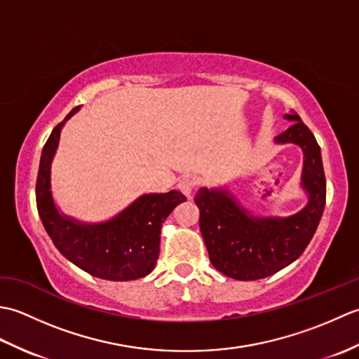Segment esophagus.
Listing matches in <instances>:
<instances>
[{
    "mask_svg": "<svg viewBox=\"0 0 359 359\" xmlns=\"http://www.w3.org/2000/svg\"><path fill=\"white\" fill-rule=\"evenodd\" d=\"M194 187H196V182H194V179H191V177H182V179L179 180V184H177V188H179L180 191L184 193L185 196H188V197L193 196Z\"/></svg>",
    "mask_w": 359,
    "mask_h": 359,
    "instance_id": "1",
    "label": "esophagus"
}]
</instances>
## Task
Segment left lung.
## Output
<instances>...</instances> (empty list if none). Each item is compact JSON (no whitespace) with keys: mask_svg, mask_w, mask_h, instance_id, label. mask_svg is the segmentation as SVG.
I'll use <instances>...</instances> for the list:
<instances>
[{"mask_svg":"<svg viewBox=\"0 0 359 359\" xmlns=\"http://www.w3.org/2000/svg\"><path fill=\"white\" fill-rule=\"evenodd\" d=\"M293 121L274 143H293L302 151L301 189L307 197L304 207L290 216H264L243 207L224 187H202L194 202L201 210V231L210 261L216 270L238 280L262 279L299 257L323 217L325 207V175L321 148L294 111L284 116Z\"/></svg>","mask_w":359,"mask_h":359,"instance_id":"8db88e82","label":"left lung"}]
</instances>
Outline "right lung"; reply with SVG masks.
I'll list each match as a JSON object with an SVG mask.
<instances>
[{"mask_svg": "<svg viewBox=\"0 0 359 359\" xmlns=\"http://www.w3.org/2000/svg\"><path fill=\"white\" fill-rule=\"evenodd\" d=\"M80 111L74 108L53 128L46 142L36 177V208L53 245L79 269L106 280H134L157 264L160 230L166 217L187 197L180 191L142 194L126 208L100 222H85L65 215L52 193V162L62 129Z\"/></svg>", "mask_w": 359, "mask_h": 359, "instance_id": "obj_1", "label": "right lung"}]
</instances>
